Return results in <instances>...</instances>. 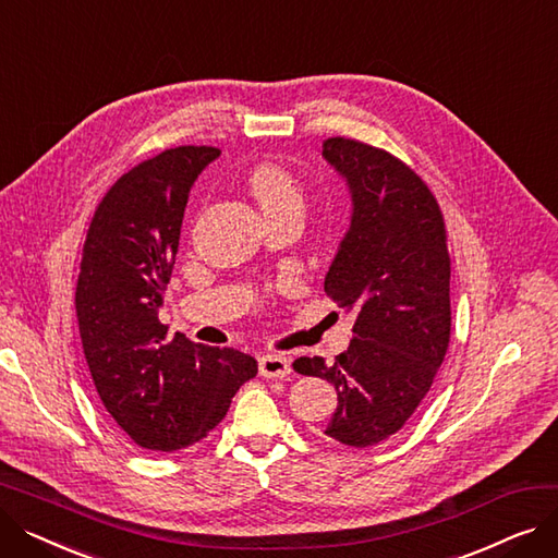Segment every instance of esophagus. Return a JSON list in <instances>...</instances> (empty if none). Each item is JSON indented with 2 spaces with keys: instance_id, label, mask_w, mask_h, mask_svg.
Here are the masks:
<instances>
[{
  "instance_id": "esophagus-1",
  "label": "esophagus",
  "mask_w": 558,
  "mask_h": 558,
  "mask_svg": "<svg viewBox=\"0 0 558 558\" xmlns=\"http://www.w3.org/2000/svg\"><path fill=\"white\" fill-rule=\"evenodd\" d=\"M291 373V360L287 355H262L259 357V375L267 379H282Z\"/></svg>"
}]
</instances>
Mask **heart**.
<instances>
[{
  "label": "heart",
  "mask_w": 558,
  "mask_h": 558,
  "mask_svg": "<svg viewBox=\"0 0 558 558\" xmlns=\"http://www.w3.org/2000/svg\"><path fill=\"white\" fill-rule=\"evenodd\" d=\"M248 190L262 213L271 217L280 213H301L305 210V192L296 175L276 162H262L248 173Z\"/></svg>",
  "instance_id": "obj_1"
}]
</instances>
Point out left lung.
Segmentation results:
<instances>
[{
	"mask_svg": "<svg viewBox=\"0 0 558 558\" xmlns=\"http://www.w3.org/2000/svg\"><path fill=\"white\" fill-rule=\"evenodd\" d=\"M326 160L353 192V219L326 276V294L353 310V341L328 366L301 357L294 371L337 389L326 427L335 441L371 448L412 418L450 343V253L444 213L421 175L385 149L324 140Z\"/></svg>",
	"mask_w": 558,
	"mask_h": 558,
	"instance_id": "8db88e82",
	"label": "left lung"
}]
</instances>
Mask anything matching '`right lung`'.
Here are the masks:
<instances>
[{
	"instance_id": "right-lung-1",
	"label": "right lung",
	"mask_w": 558,
	"mask_h": 558,
	"mask_svg": "<svg viewBox=\"0 0 558 558\" xmlns=\"http://www.w3.org/2000/svg\"><path fill=\"white\" fill-rule=\"evenodd\" d=\"M219 154L185 144L135 165L104 194L85 232L74 296L83 355L106 412L144 450L201 441L257 375L251 355L169 337L158 318L190 187Z\"/></svg>"
}]
</instances>
